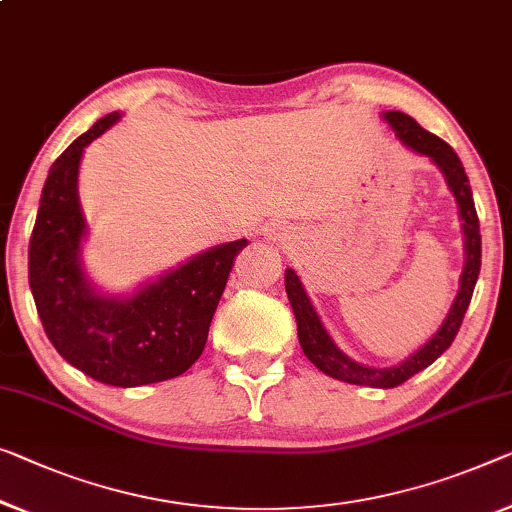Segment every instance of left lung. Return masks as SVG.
<instances>
[{"label": "left lung", "instance_id": "left-lung-1", "mask_svg": "<svg viewBox=\"0 0 512 512\" xmlns=\"http://www.w3.org/2000/svg\"><path fill=\"white\" fill-rule=\"evenodd\" d=\"M381 119L391 126V131L404 147L416 151V154L421 156H427L439 167V172L444 174L446 179L448 190H451V195L457 202V213H460L464 234V266L460 273V289H457L451 310H448V315L444 317L439 329L432 333V338L427 340L425 345L418 347L414 354H409L404 361H400L398 365H391V368H375V365L354 361L352 356H347L338 345H335V340L331 338V333L326 331L317 308L312 305V299L308 292H305L299 273L294 269L285 271V289L296 317L301 349L303 354L308 356L310 363H315L324 375L347 381V384L395 388L404 384L409 377H414L421 370H425L427 365L437 361V358L451 347L457 331H460L464 312L469 308L471 294H474L480 273V225L474 207V195H471L469 177L467 172H464L462 160L457 158L455 151L448 147L441 137L425 131L423 126H418V121L414 117H409V114L388 110L381 112Z\"/></svg>", "mask_w": 512, "mask_h": 512}]
</instances>
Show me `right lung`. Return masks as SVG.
Segmentation results:
<instances>
[{
	"label": "right lung",
	"instance_id": "obj_1",
	"mask_svg": "<svg viewBox=\"0 0 512 512\" xmlns=\"http://www.w3.org/2000/svg\"><path fill=\"white\" fill-rule=\"evenodd\" d=\"M119 119L121 112L105 114L52 163L29 241V287L64 361L101 384L133 388L179 377L202 356L248 239L202 250L133 292L112 294L98 285L82 259L89 225L78 177L85 149Z\"/></svg>",
	"mask_w": 512,
	"mask_h": 512
}]
</instances>
